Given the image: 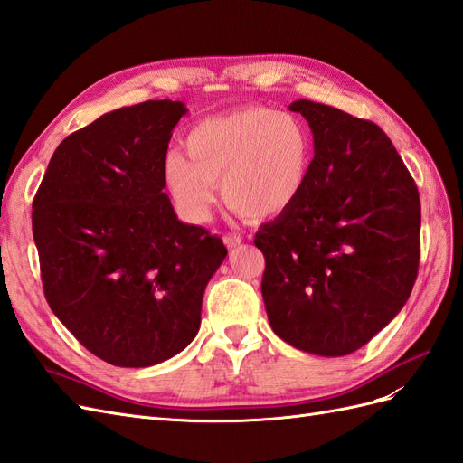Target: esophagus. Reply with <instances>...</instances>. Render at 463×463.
<instances>
[{
    "label": "esophagus",
    "instance_id": "obj_1",
    "mask_svg": "<svg viewBox=\"0 0 463 463\" xmlns=\"http://www.w3.org/2000/svg\"><path fill=\"white\" fill-rule=\"evenodd\" d=\"M241 235H237V233H226L223 235V243L228 245V249H235L237 245H241Z\"/></svg>",
    "mask_w": 463,
    "mask_h": 463
}]
</instances>
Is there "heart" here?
Instances as JSON below:
<instances>
[{
  "mask_svg": "<svg viewBox=\"0 0 463 463\" xmlns=\"http://www.w3.org/2000/svg\"><path fill=\"white\" fill-rule=\"evenodd\" d=\"M185 146L189 158L167 154L164 175L177 213L194 223L208 220L218 181L237 213L269 218L298 201L311 172L309 129L301 119L262 106L199 121Z\"/></svg>",
  "mask_w": 463,
  "mask_h": 463,
  "instance_id": "heart-1",
  "label": "heart"
}]
</instances>
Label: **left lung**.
I'll use <instances>...</instances> for the list:
<instances>
[{"label":"left lung","instance_id":"1","mask_svg":"<svg viewBox=\"0 0 463 463\" xmlns=\"http://www.w3.org/2000/svg\"><path fill=\"white\" fill-rule=\"evenodd\" d=\"M315 156L289 208L255 235L272 330L322 357L354 354L408 301L419 270L421 203L408 167L369 119L311 100Z\"/></svg>","mask_w":463,"mask_h":463}]
</instances>
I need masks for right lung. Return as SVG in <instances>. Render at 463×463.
Returning a JSON list of instances; mask_svg holds the SVG:
<instances>
[{
	"instance_id": "add662e5",
	"label": "right lung",
	"mask_w": 463,
	"mask_h": 463,
	"mask_svg": "<svg viewBox=\"0 0 463 463\" xmlns=\"http://www.w3.org/2000/svg\"><path fill=\"white\" fill-rule=\"evenodd\" d=\"M185 104L148 100L98 118L55 148L33 201V235L53 315L116 367L177 355L201 326L222 240L179 222L165 152Z\"/></svg>"
}]
</instances>
